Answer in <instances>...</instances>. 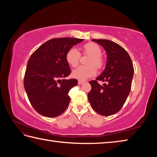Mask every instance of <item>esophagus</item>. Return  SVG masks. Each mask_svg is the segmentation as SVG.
Returning <instances> with one entry per match:
<instances>
[{
	"label": "esophagus",
	"mask_w": 157,
	"mask_h": 157,
	"mask_svg": "<svg viewBox=\"0 0 157 157\" xmlns=\"http://www.w3.org/2000/svg\"><path fill=\"white\" fill-rule=\"evenodd\" d=\"M84 82H85V81L79 80V81H78V84H79V85H81V84H82L83 83H84Z\"/></svg>",
	"instance_id": "1"
}]
</instances>
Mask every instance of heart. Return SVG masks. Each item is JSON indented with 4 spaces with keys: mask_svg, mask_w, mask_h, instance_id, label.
<instances>
[{
    "mask_svg": "<svg viewBox=\"0 0 157 157\" xmlns=\"http://www.w3.org/2000/svg\"><path fill=\"white\" fill-rule=\"evenodd\" d=\"M101 49L96 44L90 42L84 44L82 47V54L89 55L87 60L88 66H79L73 71V78L79 80H85L96 74V69L101 68L104 65V59L101 55ZM81 55L75 48H71L66 54V60L69 65L72 67H75L78 65Z\"/></svg>",
    "mask_w": 157,
    "mask_h": 157,
    "instance_id": "heart-1",
    "label": "heart"
}]
</instances>
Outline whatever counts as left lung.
Here are the masks:
<instances>
[{
    "label": "left lung",
    "instance_id": "8db88e82",
    "mask_svg": "<svg viewBox=\"0 0 157 157\" xmlns=\"http://www.w3.org/2000/svg\"><path fill=\"white\" fill-rule=\"evenodd\" d=\"M104 48L107 55L104 71L89 82L88 99L98 113L109 116L118 112L131 91L134 66L127 52L120 45L107 39H92ZM98 81L105 83L100 85Z\"/></svg>",
    "mask_w": 157,
    "mask_h": 157
}]
</instances>
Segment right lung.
<instances>
[{
    "instance_id": "1",
    "label": "right lung",
    "mask_w": 157,
    "mask_h": 157,
    "mask_svg": "<svg viewBox=\"0 0 157 157\" xmlns=\"http://www.w3.org/2000/svg\"><path fill=\"white\" fill-rule=\"evenodd\" d=\"M83 40L69 37L52 39L30 56L23 84L30 104L41 115L54 118L68 107L71 100L68 92L78 85V80L63 79L71 73L66 54Z\"/></svg>"
}]
</instances>
